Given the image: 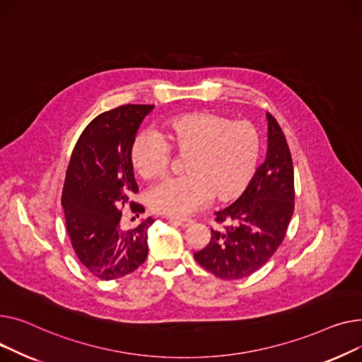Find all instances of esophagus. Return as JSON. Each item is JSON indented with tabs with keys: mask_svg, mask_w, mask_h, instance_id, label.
Returning a JSON list of instances; mask_svg holds the SVG:
<instances>
[{
	"mask_svg": "<svg viewBox=\"0 0 362 362\" xmlns=\"http://www.w3.org/2000/svg\"><path fill=\"white\" fill-rule=\"evenodd\" d=\"M171 222H174L175 225H178L181 228H188L194 223L193 219H188V218H173Z\"/></svg>",
	"mask_w": 362,
	"mask_h": 362,
	"instance_id": "obj_1",
	"label": "esophagus"
}]
</instances>
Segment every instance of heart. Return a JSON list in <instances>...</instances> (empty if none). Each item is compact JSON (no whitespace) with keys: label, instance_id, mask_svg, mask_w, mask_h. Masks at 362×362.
I'll list each match as a JSON object with an SVG mask.
<instances>
[{"label":"heart","instance_id":"heart-1","mask_svg":"<svg viewBox=\"0 0 362 362\" xmlns=\"http://www.w3.org/2000/svg\"><path fill=\"white\" fill-rule=\"evenodd\" d=\"M162 135L143 130L130 147V163L141 180H156L171 162V148L185 158V175L168 178L147 193L156 214L187 216L210 197L229 203L241 197L257 174L262 143L254 125L211 111L169 118Z\"/></svg>","mask_w":362,"mask_h":362}]
</instances>
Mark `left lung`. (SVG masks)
Here are the masks:
<instances>
[{"label": "left lung", "mask_w": 362, "mask_h": 362, "mask_svg": "<svg viewBox=\"0 0 362 362\" xmlns=\"http://www.w3.org/2000/svg\"><path fill=\"white\" fill-rule=\"evenodd\" d=\"M267 153L245 193L223 210L209 244L194 252L196 262L225 281L243 279L259 270L282 244L293 214V166L285 134L270 114Z\"/></svg>", "instance_id": "1"}]
</instances>
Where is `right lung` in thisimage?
Returning <instances> with one entry per match:
<instances>
[{
    "label": "right lung",
    "mask_w": 362,
    "mask_h": 362,
    "mask_svg": "<svg viewBox=\"0 0 362 362\" xmlns=\"http://www.w3.org/2000/svg\"><path fill=\"white\" fill-rule=\"evenodd\" d=\"M153 108L124 105L98 115L78 137L67 168L61 197L67 232L78 260L102 281L130 274L147 257V230L155 221L122 229L119 206L139 191L130 147Z\"/></svg>",
    "instance_id": "right-lung-1"
}]
</instances>
